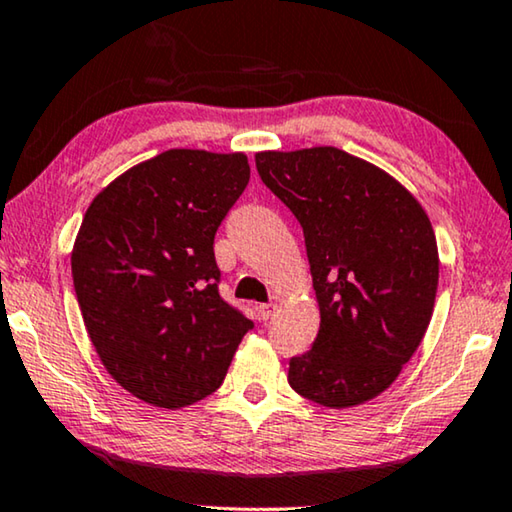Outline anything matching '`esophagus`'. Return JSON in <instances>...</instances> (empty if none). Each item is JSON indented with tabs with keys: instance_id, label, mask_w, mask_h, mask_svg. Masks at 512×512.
<instances>
[{
	"instance_id": "1",
	"label": "esophagus",
	"mask_w": 512,
	"mask_h": 512,
	"mask_svg": "<svg viewBox=\"0 0 512 512\" xmlns=\"http://www.w3.org/2000/svg\"><path fill=\"white\" fill-rule=\"evenodd\" d=\"M274 311H277V305H258V318H261V321H268V318H272V314Z\"/></svg>"
}]
</instances>
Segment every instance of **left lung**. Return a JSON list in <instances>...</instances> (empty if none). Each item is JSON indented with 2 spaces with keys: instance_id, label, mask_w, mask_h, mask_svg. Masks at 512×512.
I'll use <instances>...</instances> for the list:
<instances>
[{
  "instance_id": "left-lung-1",
  "label": "left lung",
  "mask_w": 512,
  "mask_h": 512,
  "mask_svg": "<svg viewBox=\"0 0 512 512\" xmlns=\"http://www.w3.org/2000/svg\"><path fill=\"white\" fill-rule=\"evenodd\" d=\"M256 168L300 221L321 328L288 383L328 409L390 388L425 337L439 286L427 212L395 177L337 147L258 152Z\"/></svg>"
}]
</instances>
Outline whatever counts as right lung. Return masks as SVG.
<instances>
[{"label": "right lung", "instance_id": "right-lung-1", "mask_svg": "<svg viewBox=\"0 0 512 512\" xmlns=\"http://www.w3.org/2000/svg\"><path fill=\"white\" fill-rule=\"evenodd\" d=\"M249 182L242 152L168 150L115 177L71 251L87 335L140 402L182 409L224 383L254 328L221 300L214 233Z\"/></svg>", "mask_w": 512, "mask_h": 512}]
</instances>
